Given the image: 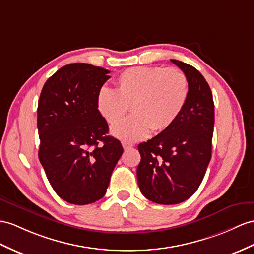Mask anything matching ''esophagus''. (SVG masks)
Returning <instances> with one entry per match:
<instances>
[{
  "label": "esophagus",
  "instance_id": "esophagus-1",
  "mask_svg": "<svg viewBox=\"0 0 254 254\" xmlns=\"http://www.w3.org/2000/svg\"><path fill=\"white\" fill-rule=\"evenodd\" d=\"M122 145L124 147V150H128V148H130V147L133 146L132 143H129V142H125V141L122 142Z\"/></svg>",
  "mask_w": 254,
  "mask_h": 254
}]
</instances>
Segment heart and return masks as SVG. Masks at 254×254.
<instances>
[{
    "label": "heart",
    "mask_w": 254,
    "mask_h": 254,
    "mask_svg": "<svg viewBox=\"0 0 254 254\" xmlns=\"http://www.w3.org/2000/svg\"><path fill=\"white\" fill-rule=\"evenodd\" d=\"M189 80L176 67L135 66L115 80V90L102 88L98 112L111 125L119 123L130 106L131 116L117 124L112 133L125 141L145 139L151 130L162 132L174 124L187 104Z\"/></svg>",
    "instance_id": "b5f03b06"
}]
</instances>
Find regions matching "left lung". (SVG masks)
<instances>
[{"instance_id":"1","label":"left lung","mask_w":254,"mask_h":254,"mask_svg":"<svg viewBox=\"0 0 254 254\" xmlns=\"http://www.w3.org/2000/svg\"><path fill=\"white\" fill-rule=\"evenodd\" d=\"M189 80V98L178 120L156 137L138 145L137 179L141 193L160 205L189 199L211 159L214 126L212 92L194 66L171 59Z\"/></svg>"}]
</instances>
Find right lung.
<instances>
[{
	"label": "right lung",
	"mask_w": 254,
	"mask_h": 254,
	"mask_svg": "<svg viewBox=\"0 0 254 254\" xmlns=\"http://www.w3.org/2000/svg\"><path fill=\"white\" fill-rule=\"evenodd\" d=\"M110 71L88 64L61 67L43 86L38 107L39 158L57 195L88 205L106 195L121 142L108 135L97 96Z\"/></svg>",
	"instance_id": "1"
}]
</instances>
